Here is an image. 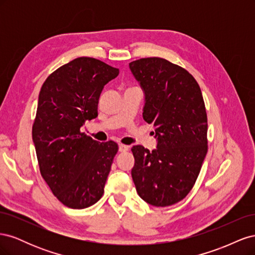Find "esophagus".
Instances as JSON below:
<instances>
[{
    "label": "esophagus",
    "instance_id": "1",
    "mask_svg": "<svg viewBox=\"0 0 255 255\" xmlns=\"http://www.w3.org/2000/svg\"><path fill=\"white\" fill-rule=\"evenodd\" d=\"M128 145H126V144H119V151L120 152H127L128 151Z\"/></svg>",
    "mask_w": 255,
    "mask_h": 255
}]
</instances>
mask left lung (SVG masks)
<instances>
[{
    "label": "left lung",
    "mask_w": 255,
    "mask_h": 255,
    "mask_svg": "<svg viewBox=\"0 0 255 255\" xmlns=\"http://www.w3.org/2000/svg\"><path fill=\"white\" fill-rule=\"evenodd\" d=\"M145 95L143 119L155 127L157 149L132 148V177L146 203L180 202L194 187L207 153V115L199 84L186 69L160 57L129 63Z\"/></svg>",
    "instance_id": "obj_1"
}]
</instances>
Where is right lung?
Segmentation results:
<instances>
[{"mask_svg": "<svg viewBox=\"0 0 255 255\" xmlns=\"http://www.w3.org/2000/svg\"><path fill=\"white\" fill-rule=\"evenodd\" d=\"M119 69L92 57H79L59 67L43 83L32 134L39 170L64 205L82 210L97 203L113 159L115 141L100 143L81 132L98 116L100 95Z\"/></svg>", "mask_w": 255, "mask_h": 255, "instance_id": "obj_1", "label": "right lung"}]
</instances>
